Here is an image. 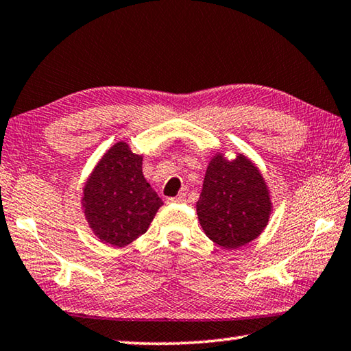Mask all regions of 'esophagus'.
<instances>
[{
  "instance_id": "34e87169",
  "label": "esophagus",
  "mask_w": 351,
  "mask_h": 351,
  "mask_svg": "<svg viewBox=\"0 0 351 351\" xmlns=\"http://www.w3.org/2000/svg\"><path fill=\"white\" fill-rule=\"evenodd\" d=\"M167 201H169V203H184V201H186V193H180L178 197L169 198Z\"/></svg>"
}]
</instances>
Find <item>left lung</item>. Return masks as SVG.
<instances>
[{
	"mask_svg": "<svg viewBox=\"0 0 351 351\" xmlns=\"http://www.w3.org/2000/svg\"><path fill=\"white\" fill-rule=\"evenodd\" d=\"M272 203L261 171L245 154L226 159L217 152L207 165L197 213L204 234L224 249H237L263 232Z\"/></svg>",
	"mask_w": 351,
	"mask_h": 351,
	"instance_id": "obj_1",
	"label": "left lung"
}]
</instances>
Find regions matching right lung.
Masks as SVG:
<instances>
[{
	"mask_svg": "<svg viewBox=\"0 0 351 351\" xmlns=\"http://www.w3.org/2000/svg\"><path fill=\"white\" fill-rule=\"evenodd\" d=\"M142 154L119 141L99 159L83 186L82 209L93 234L123 247L147 232L164 203L142 173Z\"/></svg>",
	"mask_w": 351,
	"mask_h": 351,
	"instance_id": "obj_1",
	"label": "right lung"
}]
</instances>
